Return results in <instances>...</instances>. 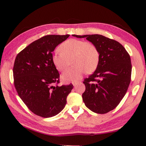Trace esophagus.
Returning <instances> with one entry per match:
<instances>
[{"label": "esophagus", "mask_w": 146, "mask_h": 146, "mask_svg": "<svg viewBox=\"0 0 146 146\" xmlns=\"http://www.w3.org/2000/svg\"><path fill=\"white\" fill-rule=\"evenodd\" d=\"M78 83H79V82H77V81H73V82H72L73 85L74 86H75L77 85Z\"/></svg>", "instance_id": "34e87169"}]
</instances>
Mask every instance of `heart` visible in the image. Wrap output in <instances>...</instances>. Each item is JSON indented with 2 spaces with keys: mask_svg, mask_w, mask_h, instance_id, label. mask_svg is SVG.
<instances>
[{
  "mask_svg": "<svg viewBox=\"0 0 146 146\" xmlns=\"http://www.w3.org/2000/svg\"><path fill=\"white\" fill-rule=\"evenodd\" d=\"M60 51H56L52 55V62L58 71L66 70L73 58V67L66 70L61 76L65 82L76 81L86 71L93 72L98 67L100 54L93 44L78 39H69L59 46Z\"/></svg>",
  "mask_w": 146,
  "mask_h": 146,
  "instance_id": "b5f03b06",
  "label": "heart"
}]
</instances>
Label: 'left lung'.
Returning <instances> with one entry per match:
<instances>
[{"mask_svg": "<svg viewBox=\"0 0 146 146\" xmlns=\"http://www.w3.org/2000/svg\"><path fill=\"white\" fill-rule=\"evenodd\" d=\"M73 36L86 38L100 54L95 71L83 82L84 102L96 113H108L119 104L129 87L132 69L129 53L118 42L101 35Z\"/></svg>", "mask_w": 146, "mask_h": 146, "instance_id": "1", "label": "left lung"}]
</instances>
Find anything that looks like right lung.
Masks as SVG:
<instances>
[{
  "label": "right lung",
  "mask_w": 146,
  "mask_h": 146,
  "mask_svg": "<svg viewBox=\"0 0 146 146\" xmlns=\"http://www.w3.org/2000/svg\"><path fill=\"white\" fill-rule=\"evenodd\" d=\"M69 36H44L26 47L15 60L14 85L18 95L29 110L40 117L58 114L73 88L71 84L57 86L60 75L52 62L53 51Z\"/></svg>",
  "instance_id": "1"
}]
</instances>
